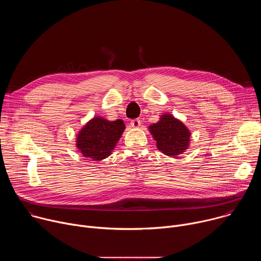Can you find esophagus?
Here are the masks:
<instances>
[{
    "mask_svg": "<svg viewBox=\"0 0 261 261\" xmlns=\"http://www.w3.org/2000/svg\"><path fill=\"white\" fill-rule=\"evenodd\" d=\"M131 126L134 127V128H138L140 126V120L139 119H134L131 121Z\"/></svg>",
    "mask_w": 261,
    "mask_h": 261,
    "instance_id": "esophagus-1",
    "label": "esophagus"
}]
</instances>
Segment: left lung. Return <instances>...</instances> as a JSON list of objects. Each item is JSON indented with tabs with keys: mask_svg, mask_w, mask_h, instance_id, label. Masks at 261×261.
I'll return each instance as SVG.
<instances>
[{
	"mask_svg": "<svg viewBox=\"0 0 261 261\" xmlns=\"http://www.w3.org/2000/svg\"><path fill=\"white\" fill-rule=\"evenodd\" d=\"M157 141V147L167 156H176L187 150L190 132L180 121L170 115L162 116L160 121L150 126Z\"/></svg>",
	"mask_w": 261,
	"mask_h": 261,
	"instance_id": "left-lung-1",
	"label": "left lung"
}]
</instances>
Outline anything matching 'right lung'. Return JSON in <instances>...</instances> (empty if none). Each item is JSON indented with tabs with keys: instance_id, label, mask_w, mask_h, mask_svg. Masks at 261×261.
Wrapping results in <instances>:
<instances>
[{
	"instance_id": "right-lung-1",
	"label": "right lung",
	"mask_w": 261,
	"mask_h": 261,
	"mask_svg": "<svg viewBox=\"0 0 261 261\" xmlns=\"http://www.w3.org/2000/svg\"><path fill=\"white\" fill-rule=\"evenodd\" d=\"M124 129L122 120L108 122L100 117L94 118L77 135V147L85 157L102 160L111 154Z\"/></svg>"
}]
</instances>
